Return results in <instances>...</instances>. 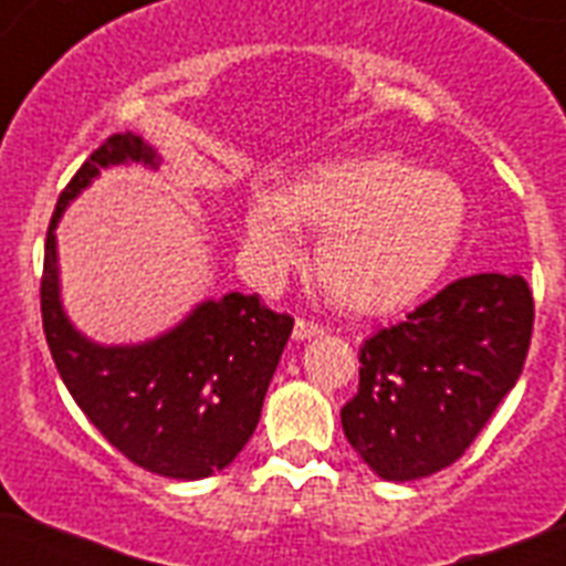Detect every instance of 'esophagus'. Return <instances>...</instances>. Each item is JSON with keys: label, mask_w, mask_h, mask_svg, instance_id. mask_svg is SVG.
Instances as JSON below:
<instances>
[{"label": "esophagus", "mask_w": 566, "mask_h": 566, "mask_svg": "<svg viewBox=\"0 0 566 566\" xmlns=\"http://www.w3.org/2000/svg\"><path fill=\"white\" fill-rule=\"evenodd\" d=\"M319 334H323V328L317 323H308V319H297L294 323V339H312L319 337Z\"/></svg>", "instance_id": "esophagus-1"}]
</instances>
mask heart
<instances>
[{"mask_svg": "<svg viewBox=\"0 0 566 566\" xmlns=\"http://www.w3.org/2000/svg\"><path fill=\"white\" fill-rule=\"evenodd\" d=\"M464 195L448 175L388 153L343 155L300 169L277 192L254 189L243 252L258 269L289 266L300 229H323L319 286L352 314H391L444 272L464 229Z\"/></svg>", "mask_w": 566, "mask_h": 566, "instance_id": "obj_1", "label": "heart"}]
</instances>
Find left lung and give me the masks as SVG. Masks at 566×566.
I'll return each mask as SVG.
<instances>
[{
  "label": "left lung",
  "instance_id": "obj_1",
  "mask_svg": "<svg viewBox=\"0 0 566 566\" xmlns=\"http://www.w3.org/2000/svg\"><path fill=\"white\" fill-rule=\"evenodd\" d=\"M533 294L522 274H470L359 348L345 439L385 482L457 462L524 368Z\"/></svg>",
  "mask_w": 566,
  "mask_h": 566
}]
</instances>
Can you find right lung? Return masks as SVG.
<instances>
[{"label":"right lung","instance_id":"right-lung-1","mask_svg":"<svg viewBox=\"0 0 566 566\" xmlns=\"http://www.w3.org/2000/svg\"><path fill=\"white\" fill-rule=\"evenodd\" d=\"M127 164L158 169L161 158L142 135H109L59 195L44 243V337L70 397L113 448L149 473L195 482L252 439L294 319L232 292L144 343L102 345L78 332L62 306L56 227L102 169Z\"/></svg>","mask_w":566,"mask_h":566}]
</instances>
